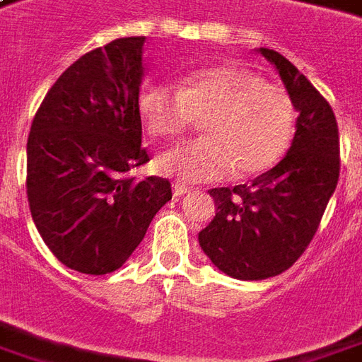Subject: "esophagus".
Masks as SVG:
<instances>
[{
  "label": "esophagus",
  "mask_w": 362,
  "mask_h": 362,
  "mask_svg": "<svg viewBox=\"0 0 362 362\" xmlns=\"http://www.w3.org/2000/svg\"><path fill=\"white\" fill-rule=\"evenodd\" d=\"M189 192H192V188H188V186H184V184H180V182H174V184H173L174 197H180V195L189 194Z\"/></svg>",
  "instance_id": "esophagus-1"
}]
</instances>
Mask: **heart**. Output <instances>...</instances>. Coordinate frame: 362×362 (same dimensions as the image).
Instances as JSON below:
<instances>
[{
	"label": "heart",
	"instance_id": "heart-1",
	"mask_svg": "<svg viewBox=\"0 0 362 362\" xmlns=\"http://www.w3.org/2000/svg\"><path fill=\"white\" fill-rule=\"evenodd\" d=\"M144 127L155 138H180L205 120L207 138L174 147L157 170L178 182L238 178L276 167L293 140L297 111L290 92L245 66L218 65L189 74L182 88L149 84L140 95Z\"/></svg>",
	"mask_w": 362,
	"mask_h": 362
}]
</instances>
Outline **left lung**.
Listing matches in <instances>:
<instances>
[{"label": "left lung", "mask_w": 362, "mask_h": 362, "mask_svg": "<svg viewBox=\"0 0 362 362\" xmlns=\"http://www.w3.org/2000/svg\"><path fill=\"white\" fill-rule=\"evenodd\" d=\"M276 66L299 113L296 136L276 167L251 184L209 189L215 218L199 232L211 263L238 280L288 270L313 240L339 178V134L330 103L288 59L259 47Z\"/></svg>", "instance_id": "1"}]
</instances>
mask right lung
Masks as SVG:
<instances>
[{
	"mask_svg": "<svg viewBox=\"0 0 362 362\" xmlns=\"http://www.w3.org/2000/svg\"><path fill=\"white\" fill-rule=\"evenodd\" d=\"M146 36L119 38L66 69L42 101L26 144V194L42 240L82 274L120 269L173 199L170 182L130 170L141 146Z\"/></svg>",
	"mask_w": 362,
	"mask_h": 362,
	"instance_id": "1",
	"label": "right lung"
}]
</instances>
